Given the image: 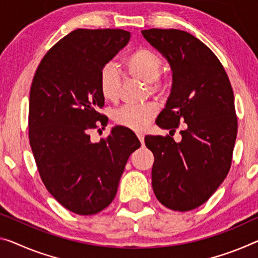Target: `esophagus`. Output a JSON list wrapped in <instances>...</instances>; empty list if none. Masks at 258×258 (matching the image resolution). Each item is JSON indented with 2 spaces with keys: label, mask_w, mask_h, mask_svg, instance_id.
I'll use <instances>...</instances> for the list:
<instances>
[{
  "label": "esophagus",
  "mask_w": 258,
  "mask_h": 258,
  "mask_svg": "<svg viewBox=\"0 0 258 258\" xmlns=\"http://www.w3.org/2000/svg\"><path fill=\"white\" fill-rule=\"evenodd\" d=\"M137 137H138V140L141 141L142 144H144V135L141 134V133H138V134H137Z\"/></svg>",
  "instance_id": "34e87169"
}]
</instances>
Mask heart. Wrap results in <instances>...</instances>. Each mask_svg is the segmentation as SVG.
Here are the masks:
<instances>
[{"mask_svg":"<svg viewBox=\"0 0 258 258\" xmlns=\"http://www.w3.org/2000/svg\"><path fill=\"white\" fill-rule=\"evenodd\" d=\"M162 61L156 51L140 48L130 55L124 63L128 76L150 84V90L161 91L165 88L158 76L161 73ZM99 88L106 100L115 101L120 92V76L112 63L102 67L99 74ZM157 114V106L145 104L141 106H124L114 113V121L118 125L141 132L145 129Z\"/></svg>","mask_w":258,"mask_h":258,"instance_id":"b5f03b06","label":"heart"}]
</instances>
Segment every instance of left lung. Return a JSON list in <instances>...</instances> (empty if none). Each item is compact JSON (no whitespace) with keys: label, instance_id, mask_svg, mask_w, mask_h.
I'll return each mask as SVG.
<instances>
[{"label":"left lung","instance_id":"8db88e82","mask_svg":"<svg viewBox=\"0 0 258 258\" xmlns=\"http://www.w3.org/2000/svg\"><path fill=\"white\" fill-rule=\"evenodd\" d=\"M143 37L169 63L172 89L156 123L170 136H145L154 156L152 188L162 205L190 211L205 203L227 176L237 118L234 93L213 51L185 31L150 29ZM185 123L175 142L171 133Z\"/></svg>","mask_w":258,"mask_h":258}]
</instances>
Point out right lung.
I'll use <instances>...</instances> for the list:
<instances>
[{
    "label": "right lung",
    "mask_w": 258,
    "mask_h": 258,
    "mask_svg": "<svg viewBox=\"0 0 258 258\" xmlns=\"http://www.w3.org/2000/svg\"><path fill=\"white\" fill-rule=\"evenodd\" d=\"M124 30L77 29L47 51L30 91L29 138L50 195L82 216L100 212L116 195L126 160L141 146L132 130L116 125L93 143L89 130L105 104L99 74L128 43Z\"/></svg>",
    "instance_id": "1"
}]
</instances>
